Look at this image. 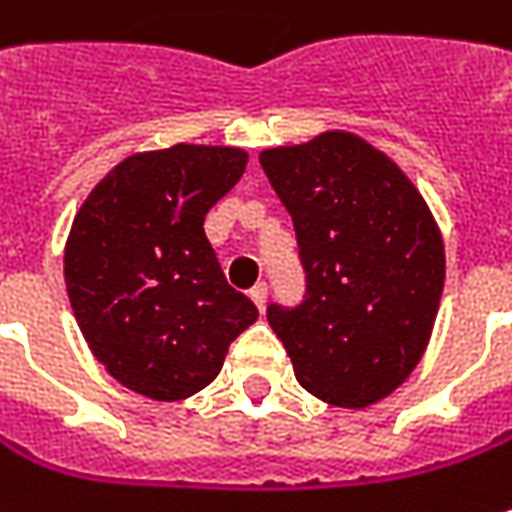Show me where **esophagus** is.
I'll return each instance as SVG.
<instances>
[{
  "label": "esophagus",
  "mask_w": 512,
  "mask_h": 512,
  "mask_svg": "<svg viewBox=\"0 0 512 512\" xmlns=\"http://www.w3.org/2000/svg\"><path fill=\"white\" fill-rule=\"evenodd\" d=\"M266 295H269V286L266 283H257L255 289L249 292V298H252V303H255L260 312L266 309Z\"/></svg>",
  "instance_id": "obj_1"
}]
</instances>
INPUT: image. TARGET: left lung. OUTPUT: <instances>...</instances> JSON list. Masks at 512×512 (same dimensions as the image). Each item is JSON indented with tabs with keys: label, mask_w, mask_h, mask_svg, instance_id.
<instances>
[{
	"label": "left lung",
	"mask_w": 512,
	"mask_h": 512,
	"mask_svg": "<svg viewBox=\"0 0 512 512\" xmlns=\"http://www.w3.org/2000/svg\"><path fill=\"white\" fill-rule=\"evenodd\" d=\"M292 214L306 295L266 318L300 387L369 407L421 361L444 292V243L407 174L367 140L326 131L260 154Z\"/></svg>",
	"instance_id": "left-lung-1"
}]
</instances>
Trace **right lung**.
<instances>
[{
  "label": "right lung",
  "mask_w": 512,
  "mask_h": 512,
  "mask_svg": "<svg viewBox=\"0 0 512 512\" xmlns=\"http://www.w3.org/2000/svg\"><path fill=\"white\" fill-rule=\"evenodd\" d=\"M246 151L171 145L134 154L88 194L65 243V286L94 358L123 387L180 401L209 387L257 306L223 278L203 220Z\"/></svg>",
  "instance_id": "obj_1"
}]
</instances>
